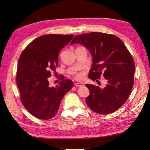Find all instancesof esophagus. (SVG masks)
<instances>
[{
  "label": "esophagus",
  "instance_id": "34e87169",
  "mask_svg": "<svg viewBox=\"0 0 150 150\" xmlns=\"http://www.w3.org/2000/svg\"><path fill=\"white\" fill-rule=\"evenodd\" d=\"M84 83L83 82H77L75 83L76 86H84Z\"/></svg>",
  "mask_w": 150,
  "mask_h": 150
}]
</instances>
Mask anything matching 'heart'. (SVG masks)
<instances>
[{
    "instance_id": "obj_1",
    "label": "heart",
    "mask_w": 150,
    "mask_h": 150,
    "mask_svg": "<svg viewBox=\"0 0 150 150\" xmlns=\"http://www.w3.org/2000/svg\"><path fill=\"white\" fill-rule=\"evenodd\" d=\"M81 76H82V75H79L78 76H77V77H78V78H81Z\"/></svg>"
}]
</instances>
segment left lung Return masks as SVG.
<instances>
[{
  "mask_svg": "<svg viewBox=\"0 0 150 150\" xmlns=\"http://www.w3.org/2000/svg\"><path fill=\"white\" fill-rule=\"evenodd\" d=\"M76 43L86 47L93 57L89 79L98 81L103 73L107 81L103 88L86 85L90 91L86 104L99 114L114 112L127 100L134 85L135 67L129 50L117 36L99 32L77 35L70 44Z\"/></svg>",
  "mask_w": 150,
  "mask_h": 150,
  "instance_id": "8db88e82",
  "label": "left lung"
}]
</instances>
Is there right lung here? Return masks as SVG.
<instances>
[{
  "mask_svg": "<svg viewBox=\"0 0 150 150\" xmlns=\"http://www.w3.org/2000/svg\"><path fill=\"white\" fill-rule=\"evenodd\" d=\"M74 35H46L30 42L21 53L16 71V84L21 103L35 117L47 120L56 114L61 101L74 86L65 79L55 87L48 78L58 65L59 53Z\"/></svg>",
  "mask_w": 150,
  "mask_h": 150,
  "instance_id": "right-lung-1",
  "label": "right lung"
}]
</instances>
